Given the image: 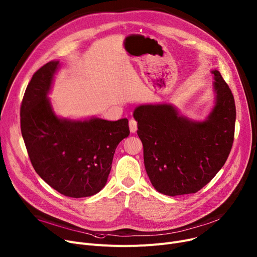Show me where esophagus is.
Here are the masks:
<instances>
[{"mask_svg": "<svg viewBox=\"0 0 257 257\" xmlns=\"http://www.w3.org/2000/svg\"><path fill=\"white\" fill-rule=\"evenodd\" d=\"M129 128L132 133H135L136 130H138V122H136L134 118H131L129 121Z\"/></svg>", "mask_w": 257, "mask_h": 257, "instance_id": "34e87169", "label": "esophagus"}]
</instances>
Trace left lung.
<instances>
[{
    "label": "left lung",
    "mask_w": 257,
    "mask_h": 257,
    "mask_svg": "<svg viewBox=\"0 0 257 257\" xmlns=\"http://www.w3.org/2000/svg\"><path fill=\"white\" fill-rule=\"evenodd\" d=\"M211 72L214 105L204 119L182 115L169 103L143 104L134 109L146 172L153 187L164 195L197 192L217 175L230 153L234 99L220 72Z\"/></svg>",
    "instance_id": "1"
}]
</instances>
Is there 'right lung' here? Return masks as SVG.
<instances>
[{
	"instance_id": "right-lung-1",
	"label": "right lung",
	"mask_w": 257,
	"mask_h": 257,
	"mask_svg": "<svg viewBox=\"0 0 257 257\" xmlns=\"http://www.w3.org/2000/svg\"><path fill=\"white\" fill-rule=\"evenodd\" d=\"M60 61L33 75L21 107V128L30 160L40 178L61 194L88 197L106 185L119 142L130 134L128 119L62 117L48 95Z\"/></svg>"
}]
</instances>
